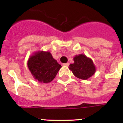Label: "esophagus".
<instances>
[{
	"instance_id": "obj_1",
	"label": "esophagus",
	"mask_w": 123,
	"mask_h": 123,
	"mask_svg": "<svg viewBox=\"0 0 123 123\" xmlns=\"http://www.w3.org/2000/svg\"><path fill=\"white\" fill-rule=\"evenodd\" d=\"M63 66H65V67H68V66H69V63H63Z\"/></svg>"
}]
</instances>
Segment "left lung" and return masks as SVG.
<instances>
[{
    "mask_svg": "<svg viewBox=\"0 0 123 123\" xmlns=\"http://www.w3.org/2000/svg\"><path fill=\"white\" fill-rule=\"evenodd\" d=\"M74 63L70 64L69 69L79 79L86 80L92 76L96 71L93 61L84 54H79L73 58Z\"/></svg>",
    "mask_w": 123,
    "mask_h": 123,
    "instance_id": "left-lung-1",
    "label": "left lung"
}]
</instances>
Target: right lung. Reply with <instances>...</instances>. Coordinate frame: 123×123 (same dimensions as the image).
<instances>
[{"instance_id": "right-lung-1", "label": "right lung", "mask_w": 123, "mask_h": 123, "mask_svg": "<svg viewBox=\"0 0 123 123\" xmlns=\"http://www.w3.org/2000/svg\"><path fill=\"white\" fill-rule=\"evenodd\" d=\"M28 67L32 76L41 83L54 80L62 66L49 51H37L29 56Z\"/></svg>"}]
</instances>
